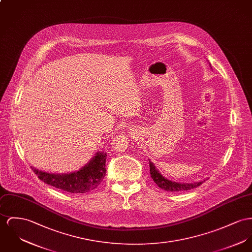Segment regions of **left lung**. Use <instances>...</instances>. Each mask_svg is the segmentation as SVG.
<instances>
[{
    "label": "left lung",
    "mask_w": 252,
    "mask_h": 252,
    "mask_svg": "<svg viewBox=\"0 0 252 252\" xmlns=\"http://www.w3.org/2000/svg\"><path fill=\"white\" fill-rule=\"evenodd\" d=\"M211 67V64H210ZM212 68V67H211ZM150 161V170H151V175L154 179L155 183L159 188L165 191L169 192H180V191H188L191 189L196 188L200 184H202L205 180L195 181V182H189V183H181V182H175L171 179H168L163 174H161L158 169L155 168V165L149 159Z\"/></svg>",
    "instance_id": "left-lung-1"
}]
</instances>
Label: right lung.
<instances>
[{
    "mask_svg": "<svg viewBox=\"0 0 252 252\" xmlns=\"http://www.w3.org/2000/svg\"><path fill=\"white\" fill-rule=\"evenodd\" d=\"M106 152L98 151L81 169L67 174H52L32 168L43 182L65 192L83 194L96 189L102 181L106 174Z\"/></svg>",
    "mask_w": 252,
    "mask_h": 252,
    "instance_id": "right-lung-1",
    "label": "right lung"
}]
</instances>
